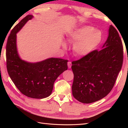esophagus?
Masks as SVG:
<instances>
[{
	"instance_id": "34e87169",
	"label": "esophagus",
	"mask_w": 128,
	"mask_h": 128,
	"mask_svg": "<svg viewBox=\"0 0 128 128\" xmlns=\"http://www.w3.org/2000/svg\"><path fill=\"white\" fill-rule=\"evenodd\" d=\"M72 62H70V61H69L68 62V68H71V67H72Z\"/></svg>"
}]
</instances>
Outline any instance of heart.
<instances>
[{
	"mask_svg": "<svg viewBox=\"0 0 128 128\" xmlns=\"http://www.w3.org/2000/svg\"><path fill=\"white\" fill-rule=\"evenodd\" d=\"M67 40L74 42L72 46L74 53L77 56H86L97 48L102 40V34L100 30L94 29L91 26H83L72 30L69 34ZM62 46L66 48L64 42Z\"/></svg>",
	"mask_w": 128,
	"mask_h": 128,
	"instance_id": "heart-1",
	"label": "heart"
}]
</instances>
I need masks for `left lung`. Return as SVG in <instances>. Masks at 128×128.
I'll return each mask as SVG.
<instances>
[{
	"label": "left lung",
	"instance_id": "8db88e82",
	"mask_svg": "<svg viewBox=\"0 0 128 128\" xmlns=\"http://www.w3.org/2000/svg\"><path fill=\"white\" fill-rule=\"evenodd\" d=\"M102 48L72 62L74 75L72 93L80 102L92 103L106 96L113 88L121 69L122 42L118 31L112 25Z\"/></svg>",
	"mask_w": 128,
	"mask_h": 128
}]
</instances>
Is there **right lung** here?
I'll list each match as a JSON object with an SVG mask.
<instances>
[{
    "label": "right lung",
    "mask_w": 128,
    "mask_h": 128,
    "mask_svg": "<svg viewBox=\"0 0 128 128\" xmlns=\"http://www.w3.org/2000/svg\"><path fill=\"white\" fill-rule=\"evenodd\" d=\"M34 18L28 15L11 31L6 44V64L8 75L22 94L34 99L48 97L52 94L55 80L67 70V60L50 58L37 62L22 60L18 55L16 34Z\"/></svg>",
    "instance_id": "obj_1"
}]
</instances>
